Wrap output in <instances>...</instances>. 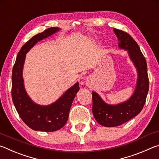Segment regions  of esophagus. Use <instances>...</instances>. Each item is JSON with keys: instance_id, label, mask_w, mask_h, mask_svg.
<instances>
[{"instance_id": "esophagus-1", "label": "esophagus", "mask_w": 159, "mask_h": 159, "mask_svg": "<svg viewBox=\"0 0 159 159\" xmlns=\"http://www.w3.org/2000/svg\"><path fill=\"white\" fill-rule=\"evenodd\" d=\"M87 85L88 86V87H90V84H89V83H87Z\"/></svg>"}]
</instances>
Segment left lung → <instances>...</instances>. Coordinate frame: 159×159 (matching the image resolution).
I'll use <instances>...</instances> for the list:
<instances>
[{"mask_svg": "<svg viewBox=\"0 0 159 159\" xmlns=\"http://www.w3.org/2000/svg\"><path fill=\"white\" fill-rule=\"evenodd\" d=\"M114 31L119 41L118 47L128 50L138 77L134 93L122 103L116 105L107 104L98 93H92L94 117L99 124L106 127L120 125L138 115L143 109L149 90L147 61L139 45L126 32L116 29H114Z\"/></svg>", "mask_w": 159, "mask_h": 159, "instance_id": "obj_1", "label": "left lung"}]
</instances>
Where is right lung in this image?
Here are the masks:
<instances>
[{
  "label": "right lung",
  "mask_w": 159,
  "mask_h": 159,
  "mask_svg": "<svg viewBox=\"0 0 159 159\" xmlns=\"http://www.w3.org/2000/svg\"><path fill=\"white\" fill-rule=\"evenodd\" d=\"M58 27H51L35 35L23 45L18 52L12 74V98L21 120L29 128L37 131L53 132L61 129L68 120L70 108L79 90L77 82L67 90L57 101L46 106L31 100L26 93L22 77L26 54L35 44L57 32Z\"/></svg>",
  "instance_id": "obj_1"
}]
</instances>
